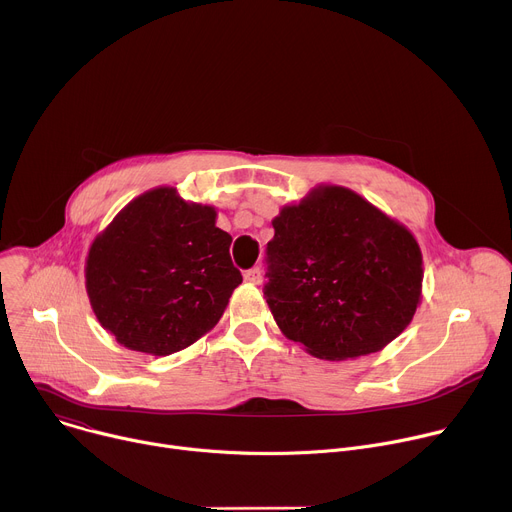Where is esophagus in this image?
<instances>
[{
  "label": "esophagus",
  "mask_w": 512,
  "mask_h": 512,
  "mask_svg": "<svg viewBox=\"0 0 512 512\" xmlns=\"http://www.w3.org/2000/svg\"><path fill=\"white\" fill-rule=\"evenodd\" d=\"M261 279H263V275H261V269H259V267H253V269L245 271V281H249V283H253V285H259Z\"/></svg>",
  "instance_id": "1"
}]
</instances>
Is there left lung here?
Segmentation results:
<instances>
[{"instance_id": "left-lung-1", "label": "left lung", "mask_w": 512, "mask_h": 512, "mask_svg": "<svg viewBox=\"0 0 512 512\" xmlns=\"http://www.w3.org/2000/svg\"><path fill=\"white\" fill-rule=\"evenodd\" d=\"M265 299L285 337L319 360L386 348L422 299L414 235L358 193L325 185L273 219Z\"/></svg>"}]
</instances>
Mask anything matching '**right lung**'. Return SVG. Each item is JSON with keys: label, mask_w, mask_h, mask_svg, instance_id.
I'll use <instances>...</instances> for the list:
<instances>
[{"label": "right lung", "mask_w": 512, "mask_h": 512, "mask_svg": "<svg viewBox=\"0 0 512 512\" xmlns=\"http://www.w3.org/2000/svg\"><path fill=\"white\" fill-rule=\"evenodd\" d=\"M217 211L158 187L130 201L94 239L86 291L100 325L128 350L168 356L221 319L243 281Z\"/></svg>", "instance_id": "1"}]
</instances>
